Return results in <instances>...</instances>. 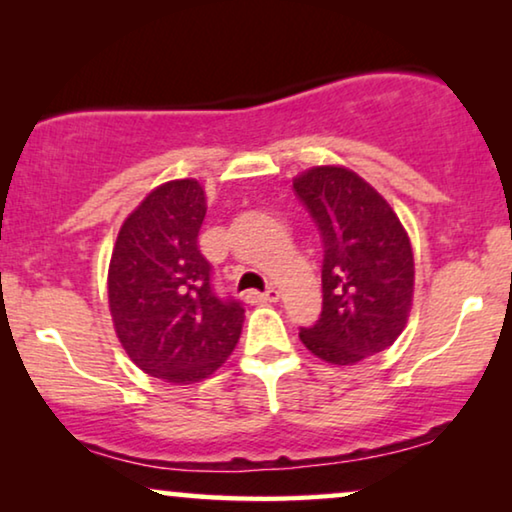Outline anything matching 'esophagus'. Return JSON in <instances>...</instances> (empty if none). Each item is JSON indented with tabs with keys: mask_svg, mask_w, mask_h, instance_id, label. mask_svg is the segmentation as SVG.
<instances>
[{
	"mask_svg": "<svg viewBox=\"0 0 512 512\" xmlns=\"http://www.w3.org/2000/svg\"><path fill=\"white\" fill-rule=\"evenodd\" d=\"M249 303H277L279 300V291L277 289H268V291H249L247 293Z\"/></svg>",
	"mask_w": 512,
	"mask_h": 512,
	"instance_id": "obj_1",
	"label": "esophagus"
}]
</instances>
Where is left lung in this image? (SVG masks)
<instances>
[{"label": "left lung", "instance_id": "8db88e82", "mask_svg": "<svg viewBox=\"0 0 512 512\" xmlns=\"http://www.w3.org/2000/svg\"><path fill=\"white\" fill-rule=\"evenodd\" d=\"M324 244L321 314L300 340L321 361L354 366L396 342L408 324L415 258L389 202L359 174L338 165L293 179Z\"/></svg>", "mask_w": 512, "mask_h": 512}]
</instances>
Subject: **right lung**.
I'll return each mask as SVG.
<instances>
[{"label": "right lung", "mask_w": 512, "mask_h": 512, "mask_svg": "<svg viewBox=\"0 0 512 512\" xmlns=\"http://www.w3.org/2000/svg\"><path fill=\"white\" fill-rule=\"evenodd\" d=\"M207 214L195 179L153 188L118 230L109 310L118 340L144 373L172 384L205 380L228 359L244 307L219 298L198 235Z\"/></svg>", "instance_id": "1"}]
</instances>
